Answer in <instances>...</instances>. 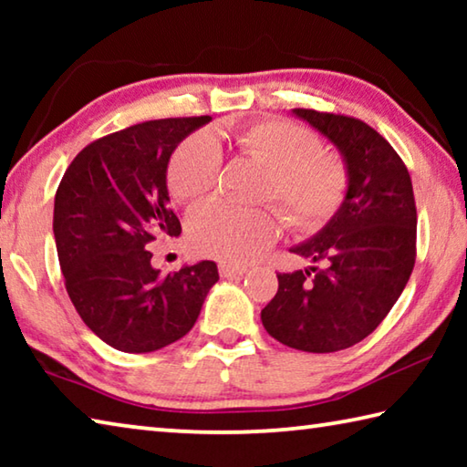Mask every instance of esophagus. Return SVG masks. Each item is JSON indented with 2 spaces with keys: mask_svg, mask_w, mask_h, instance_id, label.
<instances>
[{
  "mask_svg": "<svg viewBox=\"0 0 467 467\" xmlns=\"http://www.w3.org/2000/svg\"><path fill=\"white\" fill-rule=\"evenodd\" d=\"M218 272H220V275H223V278H236V275H243L244 272H247V265L220 262Z\"/></svg>",
  "mask_w": 467,
  "mask_h": 467,
  "instance_id": "obj_1",
  "label": "esophagus"
}]
</instances>
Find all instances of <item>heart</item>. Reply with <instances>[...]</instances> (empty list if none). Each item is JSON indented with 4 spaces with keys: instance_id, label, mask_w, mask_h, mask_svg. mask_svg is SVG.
Returning a JSON list of instances; mask_svg holds the SVG:
<instances>
[{
    "instance_id": "heart-1",
    "label": "heart",
    "mask_w": 467,
    "mask_h": 467,
    "mask_svg": "<svg viewBox=\"0 0 467 467\" xmlns=\"http://www.w3.org/2000/svg\"><path fill=\"white\" fill-rule=\"evenodd\" d=\"M243 154L270 169L262 202L280 205L290 231L311 234L336 216L348 192V169L334 152H323L313 131L284 119H262L234 131ZM223 152L210 133H195L172 152L167 181L177 202H197L214 192ZM280 218L270 208L244 210L208 202L189 212L187 239L202 255L244 264L275 241Z\"/></svg>"
}]
</instances>
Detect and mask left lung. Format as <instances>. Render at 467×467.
I'll return each instance as SVG.
<instances>
[{
	"label": "left lung",
	"instance_id": "1",
	"mask_svg": "<svg viewBox=\"0 0 467 467\" xmlns=\"http://www.w3.org/2000/svg\"><path fill=\"white\" fill-rule=\"evenodd\" d=\"M292 113L342 152L348 192L326 228L290 249L313 265L278 274L262 321L284 346L337 352L373 334L414 270L412 179L389 141L365 121L313 109Z\"/></svg>",
	"mask_w": 467,
	"mask_h": 467
}]
</instances>
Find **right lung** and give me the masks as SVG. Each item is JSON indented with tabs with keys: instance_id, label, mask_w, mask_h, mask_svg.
Here are the masks:
<instances>
[{
	"instance_id": "obj_1",
	"label": "right lung",
	"mask_w": 467,
	"mask_h": 467,
	"mask_svg": "<svg viewBox=\"0 0 467 467\" xmlns=\"http://www.w3.org/2000/svg\"><path fill=\"white\" fill-rule=\"evenodd\" d=\"M212 117H171L94 140L55 193L53 234L78 315L115 350L154 352L183 337L218 282L214 262L162 275L156 239L181 234L169 208L172 150Z\"/></svg>"
}]
</instances>
